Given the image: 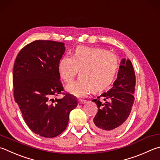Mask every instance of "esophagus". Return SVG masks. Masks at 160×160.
<instances>
[{"label": "esophagus", "mask_w": 160, "mask_h": 160, "mask_svg": "<svg viewBox=\"0 0 160 160\" xmlns=\"http://www.w3.org/2000/svg\"><path fill=\"white\" fill-rule=\"evenodd\" d=\"M87 102L86 100H83V99H78V103L80 104H83V103H85Z\"/></svg>", "instance_id": "esophagus-1"}]
</instances>
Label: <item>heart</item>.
Wrapping results in <instances>:
<instances>
[{"label":"heart","instance_id":"1","mask_svg":"<svg viewBox=\"0 0 160 160\" xmlns=\"http://www.w3.org/2000/svg\"><path fill=\"white\" fill-rule=\"evenodd\" d=\"M120 61L112 52L99 48L79 46L72 56L63 57L58 64L62 79L69 83L73 80L78 70L80 78L66 87L72 95L85 97L93 89L101 92L112 85L118 74Z\"/></svg>","mask_w":160,"mask_h":160}]
</instances>
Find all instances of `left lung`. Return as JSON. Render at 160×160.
<instances>
[{
    "label": "left lung",
    "mask_w": 160,
    "mask_h": 160,
    "mask_svg": "<svg viewBox=\"0 0 160 160\" xmlns=\"http://www.w3.org/2000/svg\"><path fill=\"white\" fill-rule=\"evenodd\" d=\"M135 85L132 63L129 59H124L112 88L92 100L98 107V112L92 123L93 128L103 135L116 134L124 128L134 101ZM101 98L109 101L102 103Z\"/></svg>",
    "instance_id": "1"
}]
</instances>
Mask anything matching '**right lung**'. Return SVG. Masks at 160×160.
<instances>
[{
  "mask_svg": "<svg viewBox=\"0 0 160 160\" xmlns=\"http://www.w3.org/2000/svg\"><path fill=\"white\" fill-rule=\"evenodd\" d=\"M64 43L36 40L23 48L14 62L13 89L26 124L45 138L59 136L66 128L69 113L78 105L76 98L63 92L58 64ZM63 94L60 100L55 98Z\"/></svg>",
  "mask_w": 160,
  "mask_h": 160,
  "instance_id": "right-lung-1",
  "label": "right lung"
}]
</instances>
